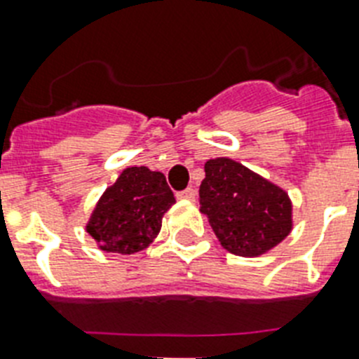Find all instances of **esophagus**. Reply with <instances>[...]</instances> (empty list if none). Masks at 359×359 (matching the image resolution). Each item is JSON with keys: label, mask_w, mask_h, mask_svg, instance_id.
<instances>
[{"label": "esophagus", "mask_w": 359, "mask_h": 359, "mask_svg": "<svg viewBox=\"0 0 359 359\" xmlns=\"http://www.w3.org/2000/svg\"><path fill=\"white\" fill-rule=\"evenodd\" d=\"M195 189L194 188H186V189H182V191H179V194H177V197H179V199H186V201H195Z\"/></svg>", "instance_id": "34e87169"}]
</instances>
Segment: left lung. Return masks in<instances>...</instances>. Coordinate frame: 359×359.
I'll list each match as a JSON object with an SVG mask.
<instances>
[{"instance_id":"obj_1","label":"left lung","mask_w":359,"mask_h":359,"mask_svg":"<svg viewBox=\"0 0 359 359\" xmlns=\"http://www.w3.org/2000/svg\"><path fill=\"white\" fill-rule=\"evenodd\" d=\"M201 212L229 252L258 256L291 232V201L284 189L240 162L214 158L205 164Z\"/></svg>"}]
</instances>
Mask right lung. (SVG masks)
<instances>
[{
    "instance_id": "right-lung-1",
    "label": "right lung",
    "mask_w": 359,
    "mask_h": 359,
    "mask_svg": "<svg viewBox=\"0 0 359 359\" xmlns=\"http://www.w3.org/2000/svg\"><path fill=\"white\" fill-rule=\"evenodd\" d=\"M173 203V191L160 171L127 168L99 199L86 232L101 250L133 255L156 238L162 215Z\"/></svg>"
}]
</instances>
